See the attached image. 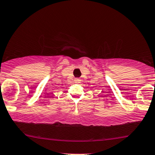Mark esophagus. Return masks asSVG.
I'll list each match as a JSON object with an SVG mask.
<instances>
[{
  "label": "esophagus",
  "mask_w": 155,
  "mask_h": 155,
  "mask_svg": "<svg viewBox=\"0 0 155 155\" xmlns=\"http://www.w3.org/2000/svg\"><path fill=\"white\" fill-rule=\"evenodd\" d=\"M74 82L77 83H81V80H80L79 78H76V79H74Z\"/></svg>",
  "instance_id": "34e87169"
}]
</instances>
